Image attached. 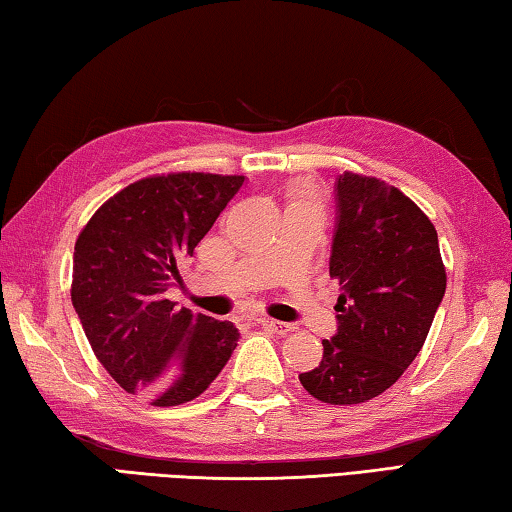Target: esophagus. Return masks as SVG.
<instances>
[{
	"label": "esophagus",
	"instance_id": "1",
	"mask_svg": "<svg viewBox=\"0 0 512 512\" xmlns=\"http://www.w3.org/2000/svg\"><path fill=\"white\" fill-rule=\"evenodd\" d=\"M257 323L262 325L264 329H268V332H275V334H289V332H293V325H289V323H282V320L259 318Z\"/></svg>",
	"mask_w": 512,
	"mask_h": 512
}]
</instances>
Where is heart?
Segmentation results:
<instances>
[{
	"mask_svg": "<svg viewBox=\"0 0 512 512\" xmlns=\"http://www.w3.org/2000/svg\"><path fill=\"white\" fill-rule=\"evenodd\" d=\"M293 203H314L307 192H293Z\"/></svg>",
	"mask_w": 512,
	"mask_h": 512,
	"instance_id": "heart-1",
	"label": "heart"
}]
</instances>
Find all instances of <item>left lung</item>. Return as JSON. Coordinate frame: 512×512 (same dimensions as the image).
<instances>
[{"mask_svg": "<svg viewBox=\"0 0 512 512\" xmlns=\"http://www.w3.org/2000/svg\"><path fill=\"white\" fill-rule=\"evenodd\" d=\"M329 277L339 282V329L300 384L327 404H361L391 388L418 357L443 302L438 232L400 189L345 171L334 187Z\"/></svg>", "mask_w": 512, "mask_h": 512, "instance_id": "left-lung-1", "label": "left lung"}]
</instances>
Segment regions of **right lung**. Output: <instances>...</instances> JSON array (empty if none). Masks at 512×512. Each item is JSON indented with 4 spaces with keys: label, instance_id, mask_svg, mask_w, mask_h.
Instances as JSON below:
<instances>
[{
    "label": "right lung",
    "instance_id": "right-lung-1",
    "mask_svg": "<svg viewBox=\"0 0 512 512\" xmlns=\"http://www.w3.org/2000/svg\"><path fill=\"white\" fill-rule=\"evenodd\" d=\"M244 176H149L108 198L74 246L72 305L108 375L153 406L192 402L237 348L239 329L178 309L167 289Z\"/></svg>",
    "mask_w": 512,
    "mask_h": 512
}]
</instances>
